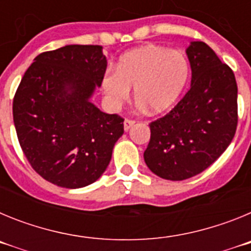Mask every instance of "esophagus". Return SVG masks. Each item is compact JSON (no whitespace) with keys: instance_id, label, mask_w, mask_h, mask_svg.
<instances>
[{"instance_id":"1","label":"esophagus","mask_w":251,"mask_h":251,"mask_svg":"<svg viewBox=\"0 0 251 251\" xmlns=\"http://www.w3.org/2000/svg\"><path fill=\"white\" fill-rule=\"evenodd\" d=\"M134 123H136V122L132 121V119H126V121H124V130H126V132L129 130L130 128L133 127V124Z\"/></svg>"}]
</instances>
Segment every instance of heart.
I'll use <instances>...</instances> for the list:
<instances>
[{
  "instance_id": "1",
  "label": "heart",
  "mask_w": 251,
  "mask_h": 251,
  "mask_svg": "<svg viewBox=\"0 0 251 251\" xmlns=\"http://www.w3.org/2000/svg\"><path fill=\"white\" fill-rule=\"evenodd\" d=\"M190 64L182 52L163 46H142L119 59L114 70H106L101 89L110 108L117 109L130 97L152 113L170 109L187 85Z\"/></svg>"
}]
</instances>
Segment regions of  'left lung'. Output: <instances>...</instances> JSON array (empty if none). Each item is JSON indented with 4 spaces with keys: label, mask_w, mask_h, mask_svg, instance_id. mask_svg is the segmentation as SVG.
<instances>
[{
    "label": "left lung",
    "mask_w": 251,
    "mask_h": 251,
    "mask_svg": "<svg viewBox=\"0 0 251 251\" xmlns=\"http://www.w3.org/2000/svg\"><path fill=\"white\" fill-rule=\"evenodd\" d=\"M191 88L174 109L150 124L145 162L153 174L182 181L201 174L229 147L238 126V85L231 69L202 41L186 49Z\"/></svg>",
    "instance_id": "left-lung-1"
}]
</instances>
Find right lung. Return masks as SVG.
<instances>
[{
    "instance_id": "add662e5",
    "label": "right lung",
    "mask_w": 251,
    "mask_h": 251,
    "mask_svg": "<svg viewBox=\"0 0 251 251\" xmlns=\"http://www.w3.org/2000/svg\"><path fill=\"white\" fill-rule=\"evenodd\" d=\"M105 70L101 46L66 45L37 55L21 79L12 105L17 138L49 182L85 187L109 165L124 119L90 101Z\"/></svg>"
}]
</instances>
